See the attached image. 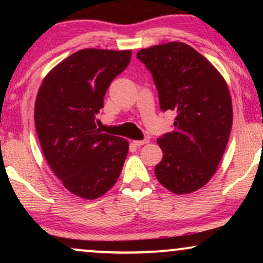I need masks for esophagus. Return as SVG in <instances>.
Instances as JSON below:
<instances>
[{
    "mask_svg": "<svg viewBox=\"0 0 263 263\" xmlns=\"http://www.w3.org/2000/svg\"><path fill=\"white\" fill-rule=\"evenodd\" d=\"M149 140L148 139H145V140H135V141H133L135 146H142V145H146V143H148Z\"/></svg>",
    "mask_w": 263,
    "mask_h": 263,
    "instance_id": "obj_1",
    "label": "esophagus"
}]
</instances>
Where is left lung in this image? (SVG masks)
Here are the masks:
<instances>
[{"label":"left lung","instance_id":"1","mask_svg":"<svg viewBox=\"0 0 263 263\" xmlns=\"http://www.w3.org/2000/svg\"><path fill=\"white\" fill-rule=\"evenodd\" d=\"M136 57L152 74L160 109L177 112L174 130L157 139L163 159L159 183L183 195L213 177L232 128V100L225 79L210 61L181 42L141 49Z\"/></svg>","mask_w":263,"mask_h":263}]
</instances>
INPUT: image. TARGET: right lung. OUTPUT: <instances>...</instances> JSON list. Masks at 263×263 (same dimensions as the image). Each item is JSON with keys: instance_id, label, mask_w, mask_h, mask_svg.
Segmentation results:
<instances>
[{"instance_id": "add662e5", "label": "right lung", "mask_w": 263, "mask_h": 263, "mask_svg": "<svg viewBox=\"0 0 263 263\" xmlns=\"http://www.w3.org/2000/svg\"><path fill=\"white\" fill-rule=\"evenodd\" d=\"M132 50L84 49L43 79L34 104L35 130L46 163L71 194L95 200L112 188L127 158L125 139L100 133L96 115Z\"/></svg>"}]
</instances>
